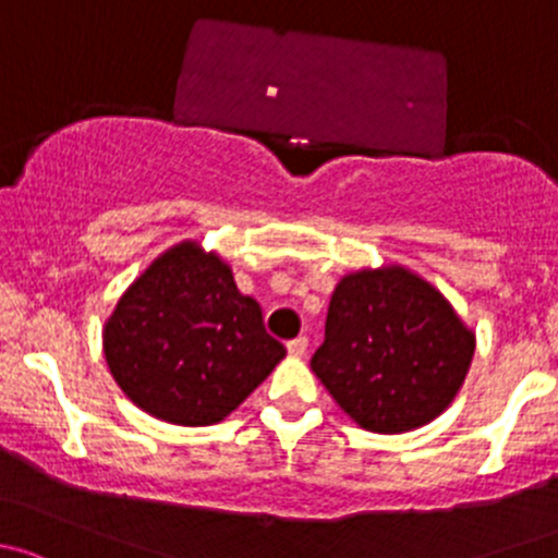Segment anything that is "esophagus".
<instances>
[{
    "label": "esophagus",
    "mask_w": 558,
    "mask_h": 558,
    "mask_svg": "<svg viewBox=\"0 0 558 558\" xmlns=\"http://www.w3.org/2000/svg\"><path fill=\"white\" fill-rule=\"evenodd\" d=\"M308 349V338L306 336H298L292 338V341H287V352H290V357H303Z\"/></svg>",
    "instance_id": "1"
}]
</instances>
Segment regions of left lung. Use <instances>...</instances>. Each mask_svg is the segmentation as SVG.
I'll use <instances>...</instances> for the list:
<instances>
[{
  "instance_id": "8db88e82",
  "label": "left lung",
  "mask_w": 558,
  "mask_h": 558,
  "mask_svg": "<svg viewBox=\"0 0 558 558\" xmlns=\"http://www.w3.org/2000/svg\"><path fill=\"white\" fill-rule=\"evenodd\" d=\"M473 352V332L438 290L381 268L336 287L312 371L360 427L392 435L449 408Z\"/></svg>"
}]
</instances>
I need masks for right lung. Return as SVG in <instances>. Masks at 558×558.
<instances>
[{"instance_id": "add662e5", "label": "right lung", "mask_w": 558, "mask_h": 558, "mask_svg": "<svg viewBox=\"0 0 558 558\" xmlns=\"http://www.w3.org/2000/svg\"><path fill=\"white\" fill-rule=\"evenodd\" d=\"M114 381L142 411L185 427L222 422L284 357L257 301L198 244L174 246L118 301L105 327Z\"/></svg>"}]
</instances>
